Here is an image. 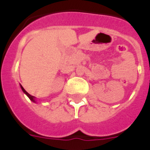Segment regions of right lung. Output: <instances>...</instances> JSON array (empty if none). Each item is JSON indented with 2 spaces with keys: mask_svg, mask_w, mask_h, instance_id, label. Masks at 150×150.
<instances>
[{
  "mask_svg": "<svg viewBox=\"0 0 150 150\" xmlns=\"http://www.w3.org/2000/svg\"><path fill=\"white\" fill-rule=\"evenodd\" d=\"M21 90H22V91H23V92H24L25 94L26 95V96H27L28 97L30 98V100H32L33 101V102H35V100H34V96H31V95H30L29 94V93H28L27 91H25V90L24 88H23V87H22V86H21Z\"/></svg>",
  "mask_w": 150,
  "mask_h": 150,
  "instance_id": "1",
  "label": "right lung"
}]
</instances>
